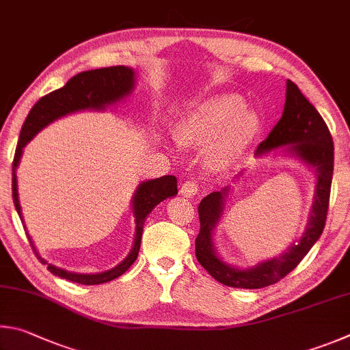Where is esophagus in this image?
Returning a JSON list of instances; mask_svg holds the SVG:
<instances>
[{
    "instance_id": "34e87169",
    "label": "esophagus",
    "mask_w": 350,
    "mask_h": 350,
    "mask_svg": "<svg viewBox=\"0 0 350 350\" xmlns=\"http://www.w3.org/2000/svg\"><path fill=\"white\" fill-rule=\"evenodd\" d=\"M198 193V185L195 180H187L183 183L181 186V195L186 198H192Z\"/></svg>"
}]
</instances>
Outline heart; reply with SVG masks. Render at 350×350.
<instances>
[{
  "label": "heart",
  "mask_w": 350,
  "mask_h": 350,
  "mask_svg": "<svg viewBox=\"0 0 350 350\" xmlns=\"http://www.w3.org/2000/svg\"><path fill=\"white\" fill-rule=\"evenodd\" d=\"M258 127L256 116L246 110V103L238 95H218L198 104L183 116L178 138L185 144L211 146L212 163L223 164L234 159L252 139Z\"/></svg>",
  "instance_id": "heart-1"
}]
</instances>
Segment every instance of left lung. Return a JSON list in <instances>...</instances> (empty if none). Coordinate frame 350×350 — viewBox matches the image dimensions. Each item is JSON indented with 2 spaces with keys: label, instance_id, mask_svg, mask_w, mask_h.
I'll list each match as a JSON object with an SVG mask.
<instances>
[{
  "label": "left lung",
  "instance_id": "obj_1",
  "mask_svg": "<svg viewBox=\"0 0 350 350\" xmlns=\"http://www.w3.org/2000/svg\"><path fill=\"white\" fill-rule=\"evenodd\" d=\"M289 144H293L291 147L292 152L317 170V193L308 229L301 240L278 258L261 262L246 271H238L224 265L218 260L212 247V230L223 211L224 191L212 192L201 200L198 206L200 232L195 238V255L200 265L224 286L238 289H261L278 283L301 262L323 234L334 175V139L323 116L291 79L287 81L283 116L269 137L258 146L256 155Z\"/></svg>",
  "mask_w": 350,
  "mask_h": 350
}]
</instances>
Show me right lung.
<instances>
[{
	"label": "right lung",
	"mask_w": 350,
	"mask_h": 350,
	"mask_svg": "<svg viewBox=\"0 0 350 350\" xmlns=\"http://www.w3.org/2000/svg\"><path fill=\"white\" fill-rule=\"evenodd\" d=\"M133 88V70L124 66H112V67H103V69L95 70H85L78 73V75L72 77L69 81L66 83L64 88L57 89L51 92V94L44 95L36 101L35 106L30 109L26 121L21 127L20 138H18L16 150L14 161H12V197H14L15 209L20 215L21 221V207L20 201H18V191H16V175L15 169L20 161L23 147L26 146L30 139L33 138L35 133H38L42 127H46L49 122L53 120L64 116L67 113L77 112V110L84 109H104L109 104L121 100L126 95L131 94ZM178 193V187H176V178L174 175L159 176L157 180H150L143 183L138 187L137 195L133 200V211L135 217H137V234H135V243L132 252L129 254L127 258L120 262L118 266L110 269L107 272L95 273V275H83V273H72L58 269L41 258L36 254L33 247V243L30 241L33 252L42 265H47V271H51L57 277L66 278L73 283L78 284H103L107 281H112L118 278L120 275L124 273L129 267H131L135 260H137L141 244V235H143V228L146 217L152 212L153 207L161 203L163 200L174 197Z\"/></svg>",
	"instance_id": "right-lung-1"
}]
</instances>
